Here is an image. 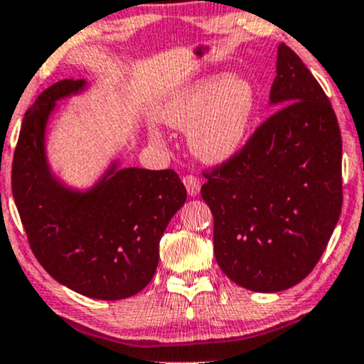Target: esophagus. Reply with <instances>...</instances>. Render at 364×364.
<instances>
[{
  "mask_svg": "<svg viewBox=\"0 0 364 364\" xmlns=\"http://www.w3.org/2000/svg\"><path fill=\"white\" fill-rule=\"evenodd\" d=\"M183 185H185L190 197H197V195L200 193V179H198L197 176L186 174L185 178H183Z\"/></svg>",
  "mask_w": 364,
  "mask_h": 364,
  "instance_id": "esophagus-1",
  "label": "esophagus"
}]
</instances>
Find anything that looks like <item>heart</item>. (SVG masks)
Returning <instances> with one entry per match:
<instances>
[{"mask_svg": "<svg viewBox=\"0 0 364 364\" xmlns=\"http://www.w3.org/2000/svg\"><path fill=\"white\" fill-rule=\"evenodd\" d=\"M259 112V93L240 74L214 72L176 90L162 109V121L188 131L191 154L223 164L245 145Z\"/></svg>", "mask_w": 364, "mask_h": 364, "instance_id": "1", "label": "heart"}]
</instances>
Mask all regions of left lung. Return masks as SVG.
<instances>
[{
	"mask_svg": "<svg viewBox=\"0 0 364 364\" xmlns=\"http://www.w3.org/2000/svg\"><path fill=\"white\" fill-rule=\"evenodd\" d=\"M277 112L233 159L203 176L214 255L231 282L282 292L318 264L342 209V138L330 100L302 60L278 46Z\"/></svg>",
	"mask_w": 364,
	"mask_h": 364,
	"instance_id": "obj_1",
	"label": "left lung"
}]
</instances>
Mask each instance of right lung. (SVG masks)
Instances as JSON below:
<instances>
[{"label": "right lung", "instance_id": "add662e5", "mask_svg": "<svg viewBox=\"0 0 364 364\" xmlns=\"http://www.w3.org/2000/svg\"><path fill=\"white\" fill-rule=\"evenodd\" d=\"M63 79L39 95L23 117L11 191L36 259L58 283L100 301L145 289L159 264V242L186 200L173 169L121 167L115 159L93 186L72 188L51 171L46 127L58 100L85 91Z\"/></svg>", "mask_w": 364, "mask_h": 364}]
</instances>
